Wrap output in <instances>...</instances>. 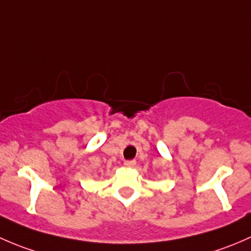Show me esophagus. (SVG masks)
Returning <instances> with one entry per match:
<instances>
[{"label":"esophagus","mask_w":251,"mask_h":251,"mask_svg":"<svg viewBox=\"0 0 251 251\" xmlns=\"http://www.w3.org/2000/svg\"><path fill=\"white\" fill-rule=\"evenodd\" d=\"M135 164H136V162L134 161V159H129V161L125 162V165L126 168H133V167H135Z\"/></svg>","instance_id":"1"}]
</instances>
